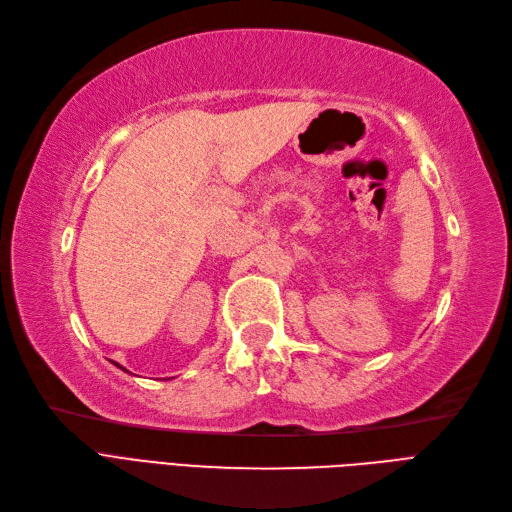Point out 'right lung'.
<instances>
[{
    "instance_id": "add662e5",
    "label": "right lung",
    "mask_w": 512,
    "mask_h": 512,
    "mask_svg": "<svg viewBox=\"0 0 512 512\" xmlns=\"http://www.w3.org/2000/svg\"><path fill=\"white\" fill-rule=\"evenodd\" d=\"M114 366H117V368H121V370H125V368H123V366H119V364H114Z\"/></svg>"
}]
</instances>
